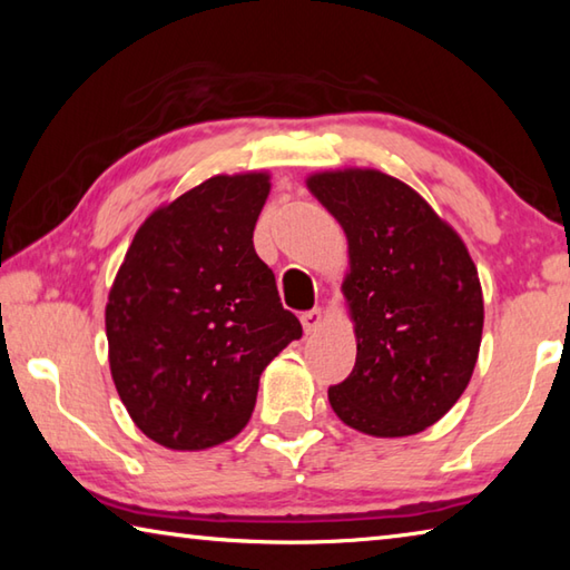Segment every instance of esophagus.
<instances>
[{
	"label": "esophagus",
	"mask_w": 570,
	"mask_h": 570,
	"mask_svg": "<svg viewBox=\"0 0 570 570\" xmlns=\"http://www.w3.org/2000/svg\"><path fill=\"white\" fill-rule=\"evenodd\" d=\"M324 324V312L322 308H312V312L302 314V326H304V334H314L320 332Z\"/></svg>",
	"instance_id": "obj_1"
}]
</instances>
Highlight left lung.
I'll return each instance as SVG.
<instances>
[{"label":"left lung","mask_w":570,"mask_h":570,"mask_svg":"<svg viewBox=\"0 0 570 570\" xmlns=\"http://www.w3.org/2000/svg\"><path fill=\"white\" fill-rule=\"evenodd\" d=\"M346 236L342 294L356 362L330 387L344 424L407 438L445 417L475 370L485 304L465 240L417 190L377 168L308 173Z\"/></svg>","instance_id":"left-lung-1"}]
</instances>
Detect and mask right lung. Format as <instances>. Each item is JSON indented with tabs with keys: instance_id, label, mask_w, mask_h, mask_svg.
Here are the masks:
<instances>
[{
	"instance_id": "obj_1",
	"label": "right lung",
	"mask_w": 570,
	"mask_h": 570,
	"mask_svg": "<svg viewBox=\"0 0 570 570\" xmlns=\"http://www.w3.org/2000/svg\"><path fill=\"white\" fill-rule=\"evenodd\" d=\"M272 173L210 176L135 230L105 304L110 374L142 435L180 452L236 438L262 372L302 336L254 248Z\"/></svg>"
}]
</instances>
